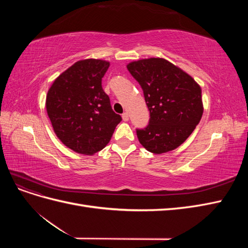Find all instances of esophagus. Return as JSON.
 I'll return each mask as SVG.
<instances>
[{
    "label": "esophagus",
    "mask_w": 248,
    "mask_h": 248,
    "mask_svg": "<svg viewBox=\"0 0 248 248\" xmlns=\"http://www.w3.org/2000/svg\"><path fill=\"white\" fill-rule=\"evenodd\" d=\"M122 119H123V121L124 122H127L129 120V116H128V114H127V112H124V114L122 115Z\"/></svg>",
    "instance_id": "esophagus-1"
}]
</instances>
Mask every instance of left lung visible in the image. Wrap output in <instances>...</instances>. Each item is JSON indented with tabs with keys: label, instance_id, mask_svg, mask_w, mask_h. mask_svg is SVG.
<instances>
[{
	"label": "left lung",
	"instance_id": "1",
	"mask_svg": "<svg viewBox=\"0 0 248 248\" xmlns=\"http://www.w3.org/2000/svg\"><path fill=\"white\" fill-rule=\"evenodd\" d=\"M127 69L140 85L150 110L148 126L137 129L142 147L161 154L182 145L204 111L198 82L162 58L139 60Z\"/></svg>",
	"mask_w": 248,
	"mask_h": 248
}]
</instances>
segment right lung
<instances>
[{
  "instance_id": "1",
  "label": "right lung",
  "mask_w": 248,
  "mask_h": 248,
  "mask_svg": "<svg viewBox=\"0 0 248 248\" xmlns=\"http://www.w3.org/2000/svg\"><path fill=\"white\" fill-rule=\"evenodd\" d=\"M108 67L103 60H81L60 74L48 90L46 106L52 128L74 152L100 151L121 122L101 86Z\"/></svg>"
}]
</instances>
